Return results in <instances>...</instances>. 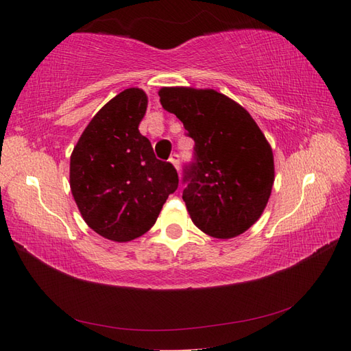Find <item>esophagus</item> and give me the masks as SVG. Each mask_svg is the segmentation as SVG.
I'll return each mask as SVG.
<instances>
[{
    "instance_id": "obj_1",
    "label": "esophagus",
    "mask_w": 351,
    "mask_h": 351,
    "mask_svg": "<svg viewBox=\"0 0 351 351\" xmlns=\"http://www.w3.org/2000/svg\"><path fill=\"white\" fill-rule=\"evenodd\" d=\"M170 162L173 164V166L176 167V170H180V155L178 154H173L170 156Z\"/></svg>"
}]
</instances>
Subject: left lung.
Returning <instances> with one entry per match:
<instances>
[{"instance_id": "8db88e82", "label": "left lung", "mask_w": 351, "mask_h": 351, "mask_svg": "<svg viewBox=\"0 0 351 351\" xmlns=\"http://www.w3.org/2000/svg\"><path fill=\"white\" fill-rule=\"evenodd\" d=\"M164 110L195 140L184 167L182 199L193 223L214 238H234L255 223L274 182L271 147L240 104L215 90L162 87Z\"/></svg>"}]
</instances>
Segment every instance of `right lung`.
<instances>
[{
  "instance_id": "1",
  "label": "right lung",
  "mask_w": 351,
  "mask_h": 351,
  "mask_svg": "<svg viewBox=\"0 0 351 351\" xmlns=\"http://www.w3.org/2000/svg\"><path fill=\"white\" fill-rule=\"evenodd\" d=\"M146 107L140 88L121 92L96 113L71 155V190L81 215L119 243L146 234L180 182L173 164L156 158L138 131Z\"/></svg>"
}]
</instances>
